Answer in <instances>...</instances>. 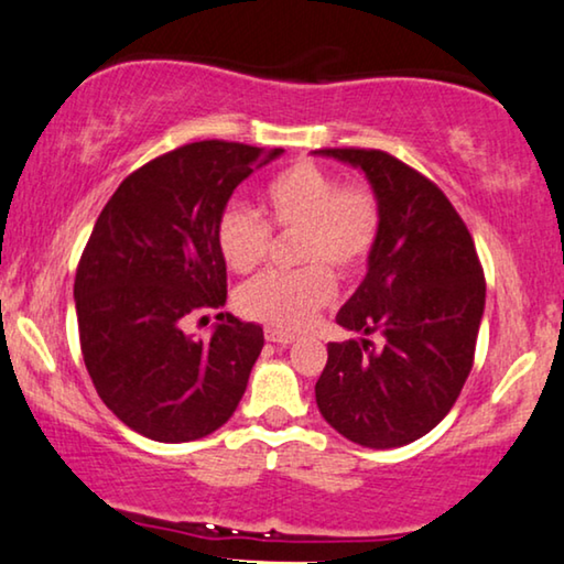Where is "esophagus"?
I'll use <instances>...</instances> for the list:
<instances>
[{
    "instance_id": "1",
    "label": "esophagus",
    "mask_w": 564,
    "mask_h": 564,
    "mask_svg": "<svg viewBox=\"0 0 564 564\" xmlns=\"http://www.w3.org/2000/svg\"><path fill=\"white\" fill-rule=\"evenodd\" d=\"M265 339H268V343H273V345H291V343H296V335H293V332H283V329H271V327H268L265 329Z\"/></svg>"
}]
</instances>
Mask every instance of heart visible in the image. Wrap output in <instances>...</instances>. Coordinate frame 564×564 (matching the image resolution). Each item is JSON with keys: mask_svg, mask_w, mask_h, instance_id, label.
I'll use <instances>...</instances> for the list:
<instances>
[{"mask_svg": "<svg viewBox=\"0 0 564 564\" xmlns=\"http://www.w3.org/2000/svg\"><path fill=\"white\" fill-rule=\"evenodd\" d=\"M263 212L273 229L299 232L296 258L306 268L258 275L237 293V306L256 322L299 329L335 293L328 272L352 275L376 248L378 199L365 184L339 186L332 171L299 161L268 181ZM217 245L235 273H252L271 250V228L242 206H229L219 217Z\"/></svg>", "mask_w": 564, "mask_h": 564, "instance_id": "b5f03b06", "label": "heart"}]
</instances>
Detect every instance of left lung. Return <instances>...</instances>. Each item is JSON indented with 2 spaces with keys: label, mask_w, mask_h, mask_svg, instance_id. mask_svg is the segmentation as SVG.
Returning <instances> with one entry per match:
<instances>
[{
  "label": "left lung",
  "mask_w": 564,
  "mask_h": 564,
  "mask_svg": "<svg viewBox=\"0 0 564 564\" xmlns=\"http://www.w3.org/2000/svg\"><path fill=\"white\" fill-rule=\"evenodd\" d=\"M360 169L380 227L358 291L337 324L352 335L327 345L316 406L332 430L370 449L432 432L473 368L486 279L475 242L437 186L383 150H314Z\"/></svg>",
  "instance_id": "1"
}]
</instances>
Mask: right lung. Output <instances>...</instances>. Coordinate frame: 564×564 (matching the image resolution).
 <instances>
[{"mask_svg": "<svg viewBox=\"0 0 564 564\" xmlns=\"http://www.w3.org/2000/svg\"><path fill=\"white\" fill-rule=\"evenodd\" d=\"M283 150L202 140L127 176L101 209L76 271L78 337L107 409L155 442H192L235 414L263 327L219 314L209 337L188 316L221 308L217 225L229 196Z\"/></svg>", "mask_w": 564, "mask_h": 564, "instance_id": "right-lung-1", "label": "right lung"}]
</instances>
